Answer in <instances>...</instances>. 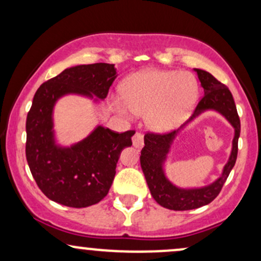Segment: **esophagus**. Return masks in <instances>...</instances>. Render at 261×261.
I'll use <instances>...</instances> for the list:
<instances>
[{
    "label": "esophagus",
    "mask_w": 261,
    "mask_h": 261,
    "mask_svg": "<svg viewBox=\"0 0 261 261\" xmlns=\"http://www.w3.org/2000/svg\"><path fill=\"white\" fill-rule=\"evenodd\" d=\"M133 145H134V147H136V148H141L143 146V135L139 133V131L134 135Z\"/></svg>",
    "instance_id": "34e87169"
}]
</instances>
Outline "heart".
<instances>
[{
  "label": "heart",
  "instance_id": "heart-1",
  "mask_svg": "<svg viewBox=\"0 0 261 261\" xmlns=\"http://www.w3.org/2000/svg\"><path fill=\"white\" fill-rule=\"evenodd\" d=\"M199 86L194 74L178 71L148 70L122 85V103L115 108L122 114H146L148 126L157 131L175 127L195 104Z\"/></svg>",
  "mask_w": 261,
  "mask_h": 261
}]
</instances>
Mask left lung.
<instances>
[{
  "label": "left lung",
  "mask_w": 261,
  "mask_h": 261,
  "mask_svg": "<svg viewBox=\"0 0 261 261\" xmlns=\"http://www.w3.org/2000/svg\"><path fill=\"white\" fill-rule=\"evenodd\" d=\"M197 77L203 88V97L194 110L193 116H195L207 109H214L221 113L234 127V139H233L232 152L227 164L224 166L223 173L216 181L207 187L199 189H180L173 185L166 178L163 172V162L168 153L170 143L174 140L176 131L157 134L147 133L145 135V146L141 151L140 162L143 170L146 181L153 199L163 207L174 210V211H185L207 205L217 197L222 190L223 184L228 178L230 170L234 167L238 154V139L241 135V120L234 104L232 93L223 83L215 79L211 73L203 70L195 68Z\"/></svg>",
  "instance_id": "8db88e82"
}]
</instances>
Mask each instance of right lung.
<instances>
[{
    "label": "right lung",
    "instance_id": "add662e5",
    "mask_svg": "<svg viewBox=\"0 0 261 261\" xmlns=\"http://www.w3.org/2000/svg\"><path fill=\"white\" fill-rule=\"evenodd\" d=\"M116 79L114 65L92 64L66 68L35 92L27 115L25 157L33 178L53 201L87 207L103 200L112 187L122 148L133 145L135 131L116 133L98 126L76 145L58 147L54 141L53 108L67 93L107 98Z\"/></svg>",
    "mask_w": 261,
    "mask_h": 261
}]
</instances>
